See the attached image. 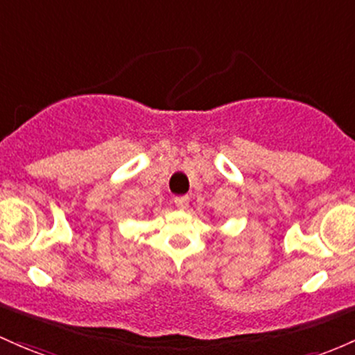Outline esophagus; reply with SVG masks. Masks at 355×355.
Masks as SVG:
<instances>
[{
    "instance_id": "1",
    "label": "esophagus",
    "mask_w": 355,
    "mask_h": 355,
    "mask_svg": "<svg viewBox=\"0 0 355 355\" xmlns=\"http://www.w3.org/2000/svg\"><path fill=\"white\" fill-rule=\"evenodd\" d=\"M189 200H190V198L187 196L175 197V204H177L178 209H187V205H189Z\"/></svg>"
}]
</instances>
